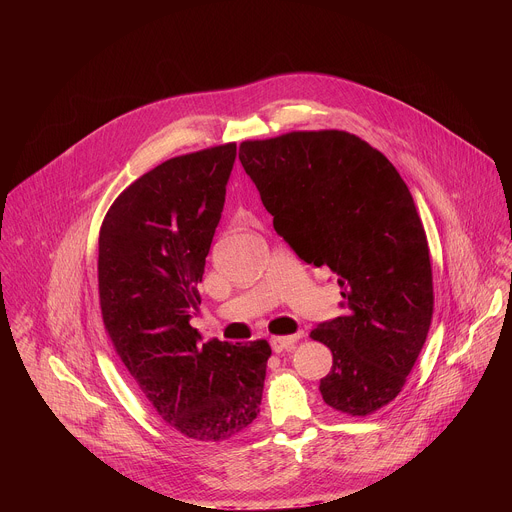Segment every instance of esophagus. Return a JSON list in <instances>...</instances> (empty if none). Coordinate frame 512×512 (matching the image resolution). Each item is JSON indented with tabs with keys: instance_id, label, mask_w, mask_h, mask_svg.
<instances>
[{
	"instance_id": "esophagus-1",
	"label": "esophagus",
	"mask_w": 512,
	"mask_h": 512,
	"mask_svg": "<svg viewBox=\"0 0 512 512\" xmlns=\"http://www.w3.org/2000/svg\"><path fill=\"white\" fill-rule=\"evenodd\" d=\"M302 338V332L300 334H294V336H273L271 338V348L273 352H283L287 348H294V344Z\"/></svg>"
}]
</instances>
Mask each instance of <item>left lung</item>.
Instances as JSON below:
<instances>
[{
    "label": "left lung",
    "mask_w": 512,
    "mask_h": 512,
    "mask_svg": "<svg viewBox=\"0 0 512 512\" xmlns=\"http://www.w3.org/2000/svg\"><path fill=\"white\" fill-rule=\"evenodd\" d=\"M239 160L275 231L338 275L346 314L310 332L332 350L324 403L375 413L401 393L433 316L429 247L407 184L379 150L338 129L249 139Z\"/></svg>",
    "instance_id": "left-lung-1"
}]
</instances>
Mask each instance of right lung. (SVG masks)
I'll return each mask as SVG.
<instances>
[{"mask_svg": "<svg viewBox=\"0 0 512 512\" xmlns=\"http://www.w3.org/2000/svg\"><path fill=\"white\" fill-rule=\"evenodd\" d=\"M237 143L156 166L111 204L99 233V302L115 352L158 415L196 442L257 417L267 340L200 344L190 314L221 221Z\"/></svg>", "mask_w": 512, "mask_h": 512, "instance_id": "1", "label": "right lung"}]
</instances>
